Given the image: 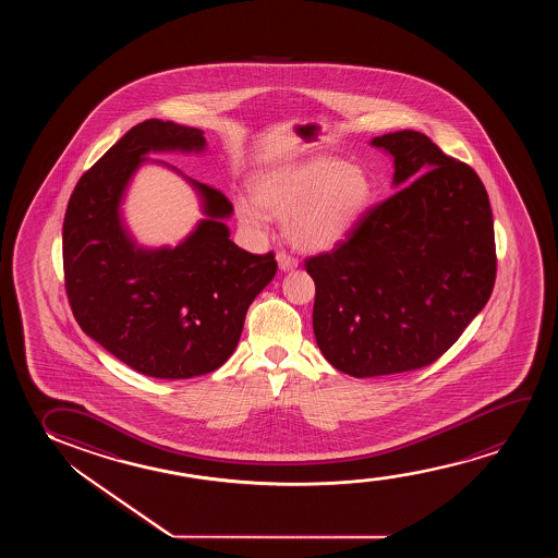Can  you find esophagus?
I'll list each match as a JSON object with an SVG mask.
<instances>
[{
	"instance_id": "34e87169",
	"label": "esophagus",
	"mask_w": 558,
	"mask_h": 558,
	"mask_svg": "<svg viewBox=\"0 0 558 558\" xmlns=\"http://www.w3.org/2000/svg\"><path fill=\"white\" fill-rule=\"evenodd\" d=\"M276 260H278V268L283 270V272H290L293 268H298V259L295 257H291L288 253L280 252L276 255Z\"/></svg>"
}]
</instances>
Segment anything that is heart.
I'll list each match as a JSON object with an SVG mask.
<instances>
[{"label": "heart", "mask_w": 558, "mask_h": 558, "mask_svg": "<svg viewBox=\"0 0 558 558\" xmlns=\"http://www.w3.org/2000/svg\"><path fill=\"white\" fill-rule=\"evenodd\" d=\"M375 184L366 168L339 158L267 169L253 183V198L234 199L238 219L267 232L268 214L283 217V232L303 252H331L347 242L374 206Z\"/></svg>", "instance_id": "heart-1"}]
</instances>
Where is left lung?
I'll use <instances>...</instances> for the list:
<instances>
[{
    "label": "left lung",
    "mask_w": 558,
    "mask_h": 558,
    "mask_svg": "<svg viewBox=\"0 0 558 558\" xmlns=\"http://www.w3.org/2000/svg\"><path fill=\"white\" fill-rule=\"evenodd\" d=\"M395 161L392 194L331 253L305 263L313 328L352 377L402 374L440 359L488 303L496 242L478 175L420 131L372 138Z\"/></svg>",
    "instance_id": "left-lung-1"
}]
</instances>
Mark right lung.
<instances>
[{
    "instance_id": "right-lung-1",
    "label": "right lung",
    "mask_w": 558,
    "mask_h": 558,
    "mask_svg": "<svg viewBox=\"0 0 558 558\" xmlns=\"http://www.w3.org/2000/svg\"><path fill=\"white\" fill-rule=\"evenodd\" d=\"M204 131L146 120L128 131L80 181L62 225L64 280L80 328L138 374L191 379L236 349L253 299L275 278V253L230 240L232 204L148 154L206 153ZM146 162L192 184L205 219L177 246L138 245L122 217L132 177Z\"/></svg>"
}]
</instances>
